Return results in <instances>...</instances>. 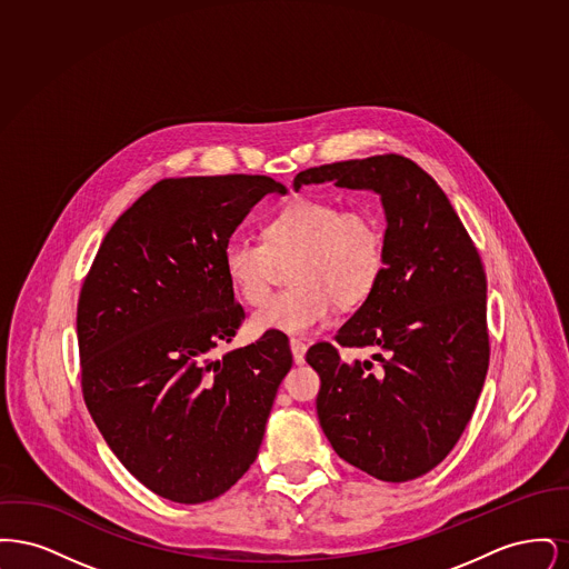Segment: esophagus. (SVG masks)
Wrapping results in <instances>:
<instances>
[{
    "label": "esophagus",
    "mask_w": 569,
    "mask_h": 569,
    "mask_svg": "<svg viewBox=\"0 0 569 569\" xmlns=\"http://www.w3.org/2000/svg\"><path fill=\"white\" fill-rule=\"evenodd\" d=\"M290 350H292V356H295V362L302 365L305 362V353H307V346L300 339H292L290 341Z\"/></svg>",
    "instance_id": "obj_1"
}]
</instances>
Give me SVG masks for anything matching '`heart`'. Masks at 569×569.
Instances as JSON below:
<instances>
[{"label":"heart","mask_w":569,"mask_h":569,"mask_svg":"<svg viewBox=\"0 0 569 569\" xmlns=\"http://www.w3.org/2000/svg\"><path fill=\"white\" fill-rule=\"evenodd\" d=\"M262 241L232 237L221 264L232 290L249 305L267 297L277 262H288L292 290L267 298L251 316V330L307 335L325 325L332 300L341 307L362 302L378 286L386 264V241L378 219L320 198H298L272 213Z\"/></svg>","instance_id":"b5f03b06"}]
</instances>
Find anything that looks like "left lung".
Listing matches in <instances>:
<instances>
[{"instance_id": "obj_1", "label": "left lung", "mask_w": 569, "mask_h": 569, "mask_svg": "<svg viewBox=\"0 0 569 569\" xmlns=\"http://www.w3.org/2000/svg\"><path fill=\"white\" fill-rule=\"evenodd\" d=\"M376 191L386 217L378 286L337 341L378 348L343 362L330 343L307 353L320 373L318 418L332 450L383 482L425 476L448 457L488 371L487 274L448 196L401 156L326 163L295 177Z\"/></svg>"}]
</instances>
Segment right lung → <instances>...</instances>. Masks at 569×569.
Returning <instances> with one entry per match:
<instances>
[{
  "label": "right lung",
  "mask_w": 569,
  "mask_h": 569,
  "mask_svg": "<svg viewBox=\"0 0 569 569\" xmlns=\"http://www.w3.org/2000/svg\"><path fill=\"white\" fill-rule=\"evenodd\" d=\"M271 177L163 179L119 217L82 283V397L114 457L177 503L223 495L258 457L292 367L283 341L211 358L244 318L221 251Z\"/></svg>",
  "instance_id": "1"
}]
</instances>
